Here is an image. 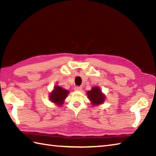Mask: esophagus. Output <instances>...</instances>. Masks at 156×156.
<instances>
[{"mask_svg": "<svg viewBox=\"0 0 156 156\" xmlns=\"http://www.w3.org/2000/svg\"><path fill=\"white\" fill-rule=\"evenodd\" d=\"M82 90V88L81 87H76L74 88V90L76 91H81Z\"/></svg>", "mask_w": 156, "mask_h": 156, "instance_id": "34e87169", "label": "esophagus"}]
</instances>
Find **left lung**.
Instances as JSON below:
<instances>
[{
  "label": "left lung",
  "mask_w": 156,
  "mask_h": 156,
  "mask_svg": "<svg viewBox=\"0 0 156 156\" xmlns=\"http://www.w3.org/2000/svg\"><path fill=\"white\" fill-rule=\"evenodd\" d=\"M88 98L93 106H98L104 103L106 100V95L102 92L98 87H94L90 90L87 92Z\"/></svg>",
  "instance_id": "8db88e82"
}]
</instances>
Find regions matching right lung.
Instances as JSON below:
<instances>
[{
  "mask_svg": "<svg viewBox=\"0 0 156 156\" xmlns=\"http://www.w3.org/2000/svg\"><path fill=\"white\" fill-rule=\"evenodd\" d=\"M69 92L58 85H55L53 90L49 94V100L53 103L60 107L64 104L65 99Z\"/></svg>",
  "mask_w": 156,
  "mask_h": 156,
  "instance_id": "obj_1",
  "label": "right lung"
}]
</instances>
